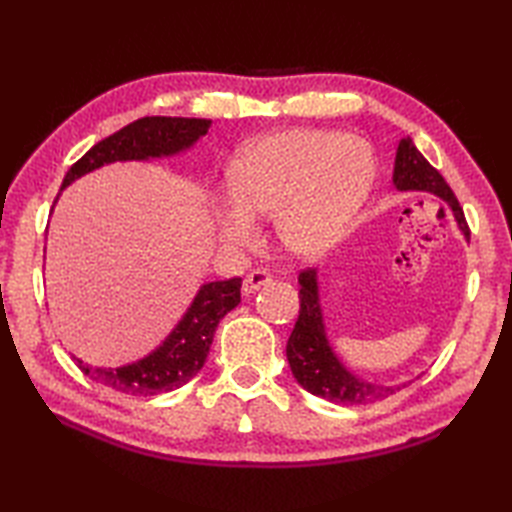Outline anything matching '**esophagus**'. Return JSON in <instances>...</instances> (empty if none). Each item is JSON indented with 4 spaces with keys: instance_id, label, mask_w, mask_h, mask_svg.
<instances>
[{
    "instance_id": "esophagus-1",
    "label": "esophagus",
    "mask_w": 512,
    "mask_h": 512,
    "mask_svg": "<svg viewBox=\"0 0 512 512\" xmlns=\"http://www.w3.org/2000/svg\"><path fill=\"white\" fill-rule=\"evenodd\" d=\"M269 282H271V276H269L267 269L249 271V274L243 280V293L245 295H252L254 291H258L263 285H269Z\"/></svg>"
}]
</instances>
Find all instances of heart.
<instances>
[{"label": "heart", "mask_w": 512, "mask_h": 512, "mask_svg": "<svg viewBox=\"0 0 512 512\" xmlns=\"http://www.w3.org/2000/svg\"><path fill=\"white\" fill-rule=\"evenodd\" d=\"M374 153L337 131L289 129L247 144L230 170V201L217 208L227 243L256 236L254 214H274L280 241L291 252H328L370 195Z\"/></svg>", "instance_id": "obj_1"}]
</instances>
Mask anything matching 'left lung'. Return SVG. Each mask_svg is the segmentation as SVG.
Listing matches in <instances>:
<instances>
[{
    "label": "left lung",
    "instance_id": "8db88e82",
    "mask_svg": "<svg viewBox=\"0 0 512 512\" xmlns=\"http://www.w3.org/2000/svg\"><path fill=\"white\" fill-rule=\"evenodd\" d=\"M394 186L399 190H423L440 197L451 208L464 238H469V225L460 203L438 170L431 166L414 146L412 138H403L396 149ZM300 315L287 342V359L295 381L306 392L339 405H370L396 394L401 385H379L352 374L331 348L320 306L317 271L304 269L300 278Z\"/></svg>",
    "mask_w": 512,
    "mask_h": 512
}]
</instances>
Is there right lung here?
<instances>
[{
    "label": "right lung",
    "mask_w": 512,
    "mask_h": 512,
    "mask_svg": "<svg viewBox=\"0 0 512 512\" xmlns=\"http://www.w3.org/2000/svg\"><path fill=\"white\" fill-rule=\"evenodd\" d=\"M210 124L206 118L146 116L135 120L94 144L67 170L61 190L105 164L177 155L203 138ZM241 282V278H230L203 285L179 324L146 357L120 368L89 366L74 357L76 366L96 383L131 396H153L181 388L203 368L219 322L241 302Z\"/></svg>",
    "instance_id": "obj_1"
}]
</instances>
